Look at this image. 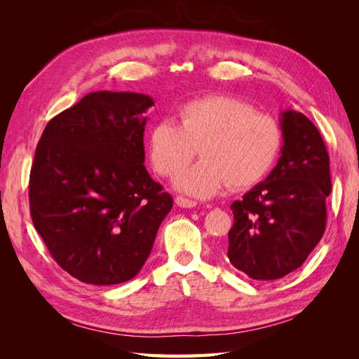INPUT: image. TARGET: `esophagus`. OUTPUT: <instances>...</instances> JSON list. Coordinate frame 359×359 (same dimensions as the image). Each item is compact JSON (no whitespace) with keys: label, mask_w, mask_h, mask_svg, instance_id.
I'll use <instances>...</instances> for the list:
<instances>
[{"label":"esophagus","mask_w":359,"mask_h":359,"mask_svg":"<svg viewBox=\"0 0 359 359\" xmlns=\"http://www.w3.org/2000/svg\"><path fill=\"white\" fill-rule=\"evenodd\" d=\"M175 203L180 206V208H194V206L198 205L194 201H190V199L182 198V196H178L175 199Z\"/></svg>","instance_id":"34e87169"}]
</instances>
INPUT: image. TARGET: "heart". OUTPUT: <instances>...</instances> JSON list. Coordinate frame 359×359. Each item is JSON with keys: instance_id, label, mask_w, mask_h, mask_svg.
Listing matches in <instances>:
<instances>
[{"instance_id": "1", "label": "heart", "mask_w": 359, "mask_h": 359, "mask_svg": "<svg viewBox=\"0 0 359 359\" xmlns=\"http://www.w3.org/2000/svg\"><path fill=\"white\" fill-rule=\"evenodd\" d=\"M181 124L160 119L148 133L153 168L172 177L196 156L202 160L173 181L177 190L199 199L224 186L243 190L262 180L277 160L283 133L274 116L229 95H206L180 109Z\"/></svg>"}]
</instances>
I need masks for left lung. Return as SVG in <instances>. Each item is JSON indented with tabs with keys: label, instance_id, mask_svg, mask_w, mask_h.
Returning a JSON list of instances; mask_svg holds the SVG:
<instances>
[{
	"label": "left lung",
	"instance_id": "1",
	"mask_svg": "<svg viewBox=\"0 0 359 359\" xmlns=\"http://www.w3.org/2000/svg\"><path fill=\"white\" fill-rule=\"evenodd\" d=\"M283 147L265 181L231 205L233 226L227 257L253 280H277L299 268L327 224L330 157L310 119L281 112Z\"/></svg>",
	"mask_w": 359,
	"mask_h": 359
}]
</instances>
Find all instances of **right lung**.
Listing matches in <instances>:
<instances>
[{
	"mask_svg": "<svg viewBox=\"0 0 359 359\" xmlns=\"http://www.w3.org/2000/svg\"><path fill=\"white\" fill-rule=\"evenodd\" d=\"M140 93L95 91L45 127L29 173V211L52 257L83 283L133 278L148 259L169 193L149 177Z\"/></svg>",
	"mask_w": 359,
	"mask_h": 359,
	"instance_id": "obj_1",
	"label": "right lung"
}]
</instances>
